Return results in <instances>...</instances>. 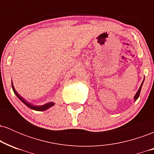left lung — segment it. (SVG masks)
Segmentation results:
<instances>
[{"label": "left lung", "instance_id": "obj_1", "mask_svg": "<svg viewBox=\"0 0 154 154\" xmlns=\"http://www.w3.org/2000/svg\"><path fill=\"white\" fill-rule=\"evenodd\" d=\"M145 79V78H144ZM143 81H144V79H143ZM143 82H142V84H141V85H140V88H139V90L138 91H137V93H136V94H135V96H134V100H136L137 99V98H138V97H139V95H140V91H141V88H142V85H143Z\"/></svg>", "mask_w": 154, "mask_h": 154}]
</instances>
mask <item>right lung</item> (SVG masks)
Here are the masks:
<instances>
[{
  "label": "right lung",
  "mask_w": 154,
  "mask_h": 154,
  "mask_svg": "<svg viewBox=\"0 0 154 154\" xmlns=\"http://www.w3.org/2000/svg\"><path fill=\"white\" fill-rule=\"evenodd\" d=\"M11 85H12V88H13V91L14 92V93L17 95V97L20 99L24 103L26 106H28L29 108H30L31 109H33V110H35V111H45L47 110L48 109H49V108L53 106L54 105V103H53V102H50V103H48L46 104H45V105H43V106H34L32 105V104H31L30 103H29V102H27L26 100H25L24 99V98H22V96H21L20 95L18 94V93H17V91H16V90L14 89V85H13V83L11 82Z\"/></svg>",
  "instance_id": "obj_1"
}]
</instances>
